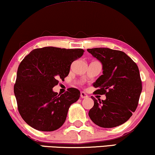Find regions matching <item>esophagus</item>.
<instances>
[{"label":"esophagus","mask_w":155,"mask_h":155,"mask_svg":"<svg viewBox=\"0 0 155 155\" xmlns=\"http://www.w3.org/2000/svg\"><path fill=\"white\" fill-rule=\"evenodd\" d=\"M81 98H87V97H88V95H87L85 92H81Z\"/></svg>","instance_id":"34e87169"}]
</instances>
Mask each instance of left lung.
<instances>
[{
    "mask_svg": "<svg viewBox=\"0 0 155 155\" xmlns=\"http://www.w3.org/2000/svg\"><path fill=\"white\" fill-rule=\"evenodd\" d=\"M102 64L103 74L93 84L94 93L106 95L94 106L88 115L93 123L103 128L121 125L132 116L138 106L142 86L137 64L121 51L109 48L87 49Z\"/></svg>",
    "mask_w": 155,
    "mask_h": 155,
    "instance_id": "obj_1",
    "label": "left lung"
}]
</instances>
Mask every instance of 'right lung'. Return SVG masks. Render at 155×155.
I'll use <instances>...</instances> for the list:
<instances>
[{
    "instance_id": "right-lung-1",
    "label": "right lung",
    "mask_w": 155,
    "mask_h": 155,
    "mask_svg": "<svg viewBox=\"0 0 155 155\" xmlns=\"http://www.w3.org/2000/svg\"><path fill=\"white\" fill-rule=\"evenodd\" d=\"M84 51L46 47L32 50L20 63L14 94L19 114L28 125L41 131L57 130L63 125L81 92L71 87L58 95L53 87L68 75L72 62Z\"/></svg>"
}]
</instances>
